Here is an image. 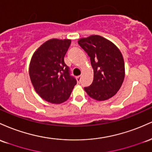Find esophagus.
Masks as SVG:
<instances>
[{
	"label": "esophagus",
	"mask_w": 152,
	"mask_h": 152,
	"mask_svg": "<svg viewBox=\"0 0 152 152\" xmlns=\"http://www.w3.org/2000/svg\"><path fill=\"white\" fill-rule=\"evenodd\" d=\"M77 80L78 83H80V82H81V80H82V75L78 76L77 77Z\"/></svg>",
	"instance_id": "34e87169"
}]
</instances>
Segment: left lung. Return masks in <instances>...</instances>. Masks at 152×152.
<instances>
[{
    "mask_svg": "<svg viewBox=\"0 0 152 152\" xmlns=\"http://www.w3.org/2000/svg\"><path fill=\"white\" fill-rule=\"evenodd\" d=\"M78 44L90 58L93 81L84 90L90 98L105 100L116 94L125 77L121 52L115 44L98 35L82 38Z\"/></svg>",
    "mask_w": 152,
    "mask_h": 152,
    "instance_id": "1",
    "label": "left lung"
}]
</instances>
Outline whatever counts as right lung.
<instances>
[{"instance_id":"obj_1","label":"right lung","mask_w":152,"mask_h":152,"mask_svg":"<svg viewBox=\"0 0 152 152\" xmlns=\"http://www.w3.org/2000/svg\"><path fill=\"white\" fill-rule=\"evenodd\" d=\"M70 44L69 39H50L36 51L31 59L32 85L41 98L49 103L66 101L77 84L64 60Z\"/></svg>"}]
</instances>
